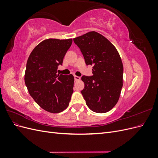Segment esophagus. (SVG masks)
<instances>
[{"label": "esophagus", "instance_id": "obj_1", "mask_svg": "<svg viewBox=\"0 0 158 158\" xmlns=\"http://www.w3.org/2000/svg\"><path fill=\"white\" fill-rule=\"evenodd\" d=\"M74 80H75L76 81L80 80V77H79V76H74Z\"/></svg>", "mask_w": 158, "mask_h": 158}]
</instances>
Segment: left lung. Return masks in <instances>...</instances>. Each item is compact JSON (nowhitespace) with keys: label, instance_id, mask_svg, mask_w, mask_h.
<instances>
[{"label":"left lung","instance_id":"obj_1","mask_svg":"<svg viewBox=\"0 0 158 158\" xmlns=\"http://www.w3.org/2000/svg\"><path fill=\"white\" fill-rule=\"evenodd\" d=\"M73 40L82 52L85 64L94 66L92 76L82 77L85 87L81 93L85 103L94 112H108L118 102L123 85V65L118 52L96 31Z\"/></svg>","mask_w":158,"mask_h":158}]
</instances>
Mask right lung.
Returning a JSON list of instances; mask_svg holds the SVG:
<instances>
[{
    "instance_id": "add662e5",
    "label": "right lung",
    "mask_w": 158,
    "mask_h": 158,
    "mask_svg": "<svg viewBox=\"0 0 158 158\" xmlns=\"http://www.w3.org/2000/svg\"><path fill=\"white\" fill-rule=\"evenodd\" d=\"M72 43V39H47L28 57L24 76L27 90L34 101L49 113H58L67 108L73 93V75L56 74Z\"/></svg>"
}]
</instances>
